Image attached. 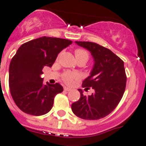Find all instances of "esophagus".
<instances>
[{
  "label": "esophagus",
  "instance_id": "34e87169",
  "mask_svg": "<svg viewBox=\"0 0 146 146\" xmlns=\"http://www.w3.org/2000/svg\"><path fill=\"white\" fill-rule=\"evenodd\" d=\"M71 89L69 88H68V87H64V91H66V92H68V91H70Z\"/></svg>",
  "mask_w": 146,
  "mask_h": 146
}]
</instances>
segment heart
Returning a JSON list of instances; mask_svg holds the SVG:
<instances>
[{"instance_id":"1","label":"heart","mask_w":146,"mask_h":146,"mask_svg":"<svg viewBox=\"0 0 146 146\" xmlns=\"http://www.w3.org/2000/svg\"><path fill=\"white\" fill-rule=\"evenodd\" d=\"M74 54H75V57L77 60H85L87 62L89 58V54L88 52L85 49L83 48H77L74 51ZM79 78V75L76 73H72V72H66L62 76V79L65 83L70 85L74 82V80Z\"/></svg>"}]
</instances>
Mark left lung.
<instances>
[{"label":"left lung","instance_id":"8db88e82","mask_svg":"<svg viewBox=\"0 0 146 146\" xmlns=\"http://www.w3.org/2000/svg\"><path fill=\"white\" fill-rule=\"evenodd\" d=\"M75 43L88 49L94 58V67L90 76L83 80L82 87L86 89L92 87L94 92L85 96L81 89H78L80 98L72 103V110L82 119H101L113 111L123 98L127 79L124 63L110 49L98 43Z\"/></svg>","mask_w":146,"mask_h":146}]
</instances>
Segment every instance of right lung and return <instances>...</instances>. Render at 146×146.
<instances>
[{
  "mask_svg": "<svg viewBox=\"0 0 146 146\" xmlns=\"http://www.w3.org/2000/svg\"><path fill=\"white\" fill-rule=\"evenodd\" d=\"M72 43L63 38L42 37L21 45L9 65V85L11 95L22 111L40 116L52 109L56 94L63 91L58 83H43L44 66L51 67L58 54Z\"/></svg>",
  "mask_w": 146,
  "mask_h": 146,
  "instance_id": "add662e5",
  "label": "right lung"
}]
</instances>
